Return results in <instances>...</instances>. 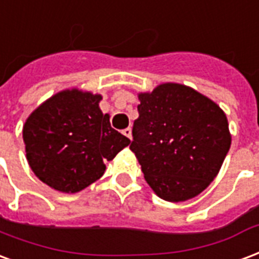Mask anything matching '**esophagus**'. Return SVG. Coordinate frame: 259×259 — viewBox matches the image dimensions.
<instances>
[{
  "instance_id": "obj_1",
  "label": "esophagus",
  "mask_w": 259,
  "mask_h": 259,
  "mask_svg": "<svg viewBox=\"0 0 259 259\" xmlns=\"http://www.w3.org/2000/svg\"><path fill=\"white\" fill-rule=\"evenodd\" d=\"M122 133H123V135L126 136L127 139L132 140V129H130V127H127V129H124L123 132H122Z\"/></svg>"
}]
</instances>
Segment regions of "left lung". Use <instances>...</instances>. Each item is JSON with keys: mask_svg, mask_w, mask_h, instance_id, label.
Returning <instances> with one entry per match:
<instances>
[{"mask_svg": "<svg viewBox=\"0 0 259 259\" xmlns=\"http://www.w3.org/2000/svg\"><path fill=\"white\" fill-rule=\"evenodd\" d=\"M139 118L130 149L159 198L185 202L217 177L231 148L225 112L217 103L181 83L139 93Z\"/></svg>", "mask_w": 259, "mask_h": 259, "instance_id": "left-lung-1", "label": "left lung"}]
</instances>
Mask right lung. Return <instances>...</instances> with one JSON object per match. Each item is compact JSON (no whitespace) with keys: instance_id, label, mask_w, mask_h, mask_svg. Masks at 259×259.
Returning <instances> with one entry per match:
<instances>
[{"instance_id":"add662e5","label":"right lung","mask_w":259,"mask_h":259,"mask_svg":"<svg viewBox=\"0 0 259 259\" xmlns=\"http://www.w3.org/2000/svg\"><path fill=\"white\" fill-rule=\"evenodd\" d=\"M101 95L66 89L44 101L23 126L30 167L59 192L76 193L97 181L130 140L111 127Z\"/></svg>"}]
</instances>
